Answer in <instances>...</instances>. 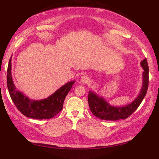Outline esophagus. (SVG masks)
I'll list each match as a JSON object with an SVG mask.
<instances>
[{
    "label": "esophagus",
    "mask_w": 159,
    "mask_h": 159,
    "mask_svg": "<svg viewBox=\"0 0 159 159\" xmlns=\"http://www.w3.org/2000/svg\"><path fill=\"white\" fill-rule=\"evenodd\" d=\"M90 81V79L88 76H86V75H84V76H82L80 79V82L81 84H88Z\"/></svg>",
    "instance_id": "esophagus-1"
}]
</instances>
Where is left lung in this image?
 Wrapping results in <instances>:
<instances>
[{
  "label": "left lung",
  "mask_w": 159,
  "mask_h": 159,
  "mask_svg": "<svg viewBox=\"0 0 159 159\" xmlns=\"http://www.w3.org/2000/svg\"><path fill=\"white\" fill-rule=\"evenodd\" d=\"M141 66L144 70L142 75V88L137 97L131 103L123 106H113L106 102L102 96H99L93 91H89V106L91 111L95 117L107 121L125 119L138 108L145 98L148 86V66L146 58L141 61Z\"/></svg>",
  "instance_id": "8db88e82"
}]
</instances>
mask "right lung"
I'll return each mask as SVG.
<instances>
[{"instance_id":"right-lung-1","label":"right lung","mask_w":159,"mask_h":159,"mask_svg":"<svg viewBox=\"0 0 159 159\" xmlns=\"http://www.w3.org/2000/svg\"><path fill=\"white\" fill-rule=\"evenodd\" d=\"M11 61L12 57L8 66L7 87L11 98L17 109L26 117L36 119H51L60 112L63 108L64 99L75 83V80L61 86L47 98L40 100L31 99L16 89L12 81Z\"/></svg>"}]
</instances>
